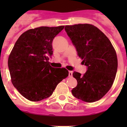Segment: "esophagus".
Segmentation results:
<instances>
[{
	"instance_id": "34e87169",
	"label": "esophagus",
	"mask_w": 127,
	"mask_h": 127,
	"mask_svg": "<svg viewBox=\"0 0 127 127\" xmlns=\"http://www.w3.org/2000/svg\"><path fill=\"white\" fill-rule=\"evenodd\" d=\"M69 77H72V71H69Z\"/></svg>"
}]
</instances>
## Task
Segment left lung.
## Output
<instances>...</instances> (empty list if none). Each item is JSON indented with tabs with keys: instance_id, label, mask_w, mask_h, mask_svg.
Returning <instances> with one entry per match:
<instances>
[{
	"instance_id": "1",
	"label": "left lung",
	"mask_w": 127,
	"mask_h": 127,
	"mask_svg": "<svg viewBox=\"0 0 127 127\" xmlns=\"http://www.w3.org/2000/svg\"><path fill=\"white\" fill-rule=\"evenodd\" d=\"M65 30L87 70L72 74L77 81L72 90L74 97L86 102L102 98L111 88L118 69L116 51L107 36L90 24L66 25Z\"/></svg>"
}]
</instances>
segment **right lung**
Here are the masks:
<instances>
[{
    "label": "right lung",
    "mask_w": 127,
    "mask_h": 127,
    "mask_svg": "<svg viewBox=\"0 0 127 127\" xmlns=\"http://www.w3.org/2000/svg\"><path fill=\"white\" fill-rule=\"evenodd\" d=\"M64 26L41 27L22 33L16 42L8 59L13 86L25 98L37 102L52 95L57 85L66 78L65 68L52 67V42Z\"/></svg>",
    "instance_id": "add662e5"
}]
</instances>
